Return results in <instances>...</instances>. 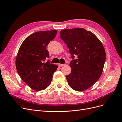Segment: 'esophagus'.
Instances as JSON below:
<instances>
[{
	"label": "esophagus",
	"instance_id": "obj_1",
	"mask_svg": "<svg viewBox=\"0 0 122 122\" xmlns=\"http://www.w3.org/2000/svg\"><path fill=\"white\" fill-rule=\"evenodd\" d=\"M64 65H65V64H60V63H59V64H58V66L60 67L63 66H64Z\"/></svg>",
	"mask_w": 122,
	"mask_h": 122
}]
</instances>
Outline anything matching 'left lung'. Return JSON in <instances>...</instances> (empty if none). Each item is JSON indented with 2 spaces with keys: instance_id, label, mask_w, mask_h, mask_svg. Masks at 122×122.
Here are the masks:
<instances>
[{
  "instance_id": "left-lung-1",
  "label": "left lung",
  "mask_w": 122,
  "mask_h": 122,
  "mask_svg": "<svg viewBox=\"0 0 122 122\" xmlns=\"http://www.w3.org/2000/svg\"><path fill=\"white\" fill-rule=\"evenodd\" d=\"M60 38L67 45L73 59L69 64L71 72L66 76L69 86L82 92L95 83L102 74L106 52L97 36L82 28L61 30Z\"/></svg>"
}]
</instances>
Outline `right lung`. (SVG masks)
I'll return each instance as SVG.
<instances>
[{"label":"right lung","instance_id":"right-lung-1","mask_svg":"<svg viewBox=\"0 0 122 122\" xmlns=\"http://www.w3.org/2000/svg\"><path fill=\"white\" fill-rule=\"evenodd\" d=\"M57 33V30L37 31L22 42L18 51L15 66L24 81L35 91L46 89L50 84L58 66L51 64L46 47Z\"/></svg>","mask_w":122,"mask_h":122}]
</instances>
